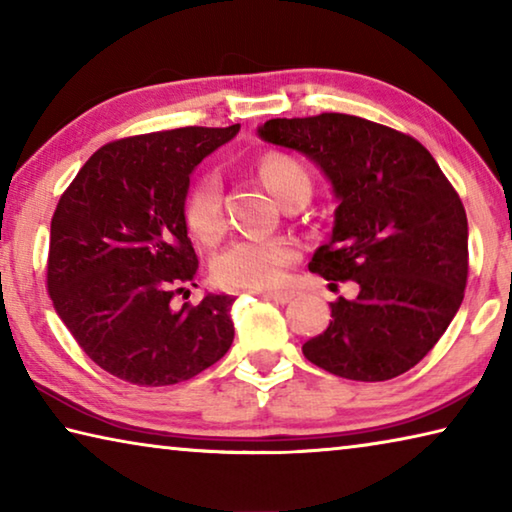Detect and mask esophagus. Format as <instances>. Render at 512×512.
I'll use <instances>...</instances> for the list:
<instances>
[{
  "mask_svg": "<svg viewBox=\"0 0 512 512\" xmlns=\"http://www.w3.org/2000/svg\"><path fill=\"white\" fill-rule=\"evenodd\" d=\"M264 296L268 300H273V302H280V305H287V302L296 298V293H293V291H266Z\"/></svg>",
  "mask_w": 512,
  "mask_h": 512,
  "instance_id": "34e87169",
  "label": "esophagus"
}]
</instances>
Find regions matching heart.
<instances>
[{
	"instance_id": "1",
	"label": "heart",
	"mask_w": 512,
	"mask_h": 512,
	"mask_svg": "<svg viewBox=\"0 0 512 512\" xmlns=\"http://www.w3.org/2000/svg\"><path fill=\"white\" fill-rule=\"evenodd\" d=\"M264 185L287 205L293 198L311 196V178L302 164L284 153H271L259 162ZM185 221L203 244H214L225 230L223 183L216 171L196 178L185 198ZM298 259L296 241L287 237H241L214 262V280L228 289H268L284 280L287 268Z\"/></svg>"
}]
</instances>
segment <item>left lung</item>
<instances>
[{"instance_id":"8db88e82","label":"left lung","mask_w":512,"mask_h":512,"mask_svg":"<svg viewBox=\"0 0 512 512\" xmlns=\"http://www.w3.org/2000/svg\"><path fill=\"white\" fill-rule=\"evenodd\" d=\"M266 142L314 160L339 207L332 237L309 271L357 282L354 300L329 302L332 320L302 345L318 368L354 381H386L420 363L461 307L467 216L461 196L415 137L375 121L323 112L268 119Z\"/></svg>"}]
</instances>
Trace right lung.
I'll use <instances>...</instances> for the list:
<instances>
[{
  "mask_svg": "<svg viewBox=\"0 0 512 512\" xmlns=\"http://www.w3.org/2000/svg\"><path fill=\"white\" fill-rule=\"evenodd\" d=\"M239 133L185 126L103 144L51 216L47 291L81 350L135 386H171L214 366L235 339L232 296L171 300L194 284L189 173Z\"/></svg>",
  "mask_w": 512,
  "mask_h": 512,
  "instance_id": "right-lung-1",
  "label": "right lung"
}]
</instances>
